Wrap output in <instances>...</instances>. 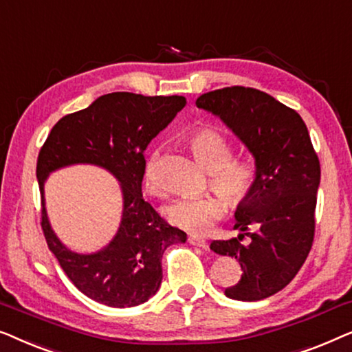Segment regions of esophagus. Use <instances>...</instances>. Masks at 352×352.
Segmentation results:
<instances>
[{"instance_id": "obj_1", "label": "esophagus", "mask_w": 352, "mask_h": 352, "mask_svg": "<svg viewBox=\"0 0 352 352\" xmlns=\"http://www.w3.org/2000/svg\"><path fill=\"white\" fill-rule=\"evenodd\" d=\"M190 244L191 245H196V247H201V249H206L207 247V242L204 239H201V237H196V236H190Z\"/></svg>"}]
</instances>
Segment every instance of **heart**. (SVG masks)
Segmentation results:
<instances>
[{
  "label": "heart",
  "instance_id": "obj_1",
  "mask_svg": "<svg viewBox=\"0 0 352 352\" xmlns=\"http://www.w3.org/2000/svg\"><path fill=\"white\" fill-rule=\"evenodd\" d=\"M188 146L196 161L209 172L212 190L223 197L228 204L236 207L250 196L256 182V167L249 157L231 156V143L220 131L209 126L199 127L188 137ZM156 160L157 155L153 153L146 161L143 175L146 190L153 195L161 191ZM221 198L215 195L178 197L166 206V219L190 234H207L225 215L226 204Z\"/></svg>",
  "mask_w": 352,
  "mask_h": 352
}]
</instances>
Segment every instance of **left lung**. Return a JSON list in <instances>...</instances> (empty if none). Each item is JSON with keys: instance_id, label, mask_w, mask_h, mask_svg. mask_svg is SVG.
<instances>
[{"instance_id": "left-lung-1", "label": "left lung", "mask_w": 352, "mask_h": 352, "mask_svg": "<svg viewBox=\"0 0 352 352\" xmlns=\"http://www.w3.org/2000/svg\"><path fill=\"white\" fill-rule=\"evenodd\" d=\"M196 107L219 116L255 157L256 182L237 206L230 241L210 249L239 261L242 276L228 298L258 301L277 294L303 266L314 239L320 164L301 116L270 94L232 86L197 97ZM249 227H255L254 233ZM249 235V245L241 237Z\"/></svg>"}]
</instances>
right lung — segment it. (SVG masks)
<instances>
[{"label":"right lung","mask_w":352,"mask_h":352,"mask_svg":"<svg viewBox=\"0 0 352 352\" xmlns=\"http://www.w3.org/2000/svg\"><path fill=\"white\" fill-rule=\"evenodd\" d=\"M185 105L186 98L180 96L107 94L84 110L63 116L39 151L36 178L47 247L76 289L97 303L111 308L145 303L161 285L162 254L186 241V232L167 223L142 196L143 153ZM73 164L103 166L122 185V225L111 244L94 254L67 250L52 231L43 206L48 174Z\"/></svg>","instance_id":"add662e5"}]
</instances>
